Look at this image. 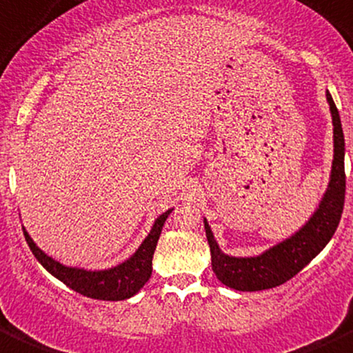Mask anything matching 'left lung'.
Segmentation results:
<instances>
[{
  "instance_id": "1",
  "label": "left lung",
  "mask_w": 353,
  "mask_h": 353,
  "mask_svg": "<svg viewBox=\"0 0 353 353\" xmlns=\"http://www.w3.org/2000/svg\"><path fill=\"white\" fill-rule=\"evenodd\" d=\"M333 117L334 159L330 188L310 221L286 241L252 259H236L224 255L215 243L214 234L205 221L208 246L212 255V271L219 281L238 292H260L276 288L299 274L307 263L330 243L340 224L345 205V138L340 114L333 98L326 93Z\"/></svg>"
}]
</instances>
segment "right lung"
<instances>
[{"label":"right lung","mask_w":353,"mask_h":353,"mask_svg":"<svg viewBox=\"0 0 353 353\" xmlns=\"http://www.w3.org/2000/svg\"><path fill=\"white\" fill-rule=\"evenodd\" d=\"M170 212L172 210L163 212L157 219L150 234L146 236V239L141 243L138 252L131 259L125 260L124 263H121L117 268L108 269V271L91 272L82 271V269L65 268L60 262H57V260L48 256L44 252H41L36 246V243L27 234L26 229H23V236H26L27 245L32 250L34 256L39 260L41 265L50 274L60 279L63 285H67L68 288L81 293V295L90 296V299L112 300V302H115V300L131 299L150 279V276H152V259L157 248V241H159L160 232H162L163 222L169 217Z\"/></svg>","instance_id":"add662e5"}]
</instances>
